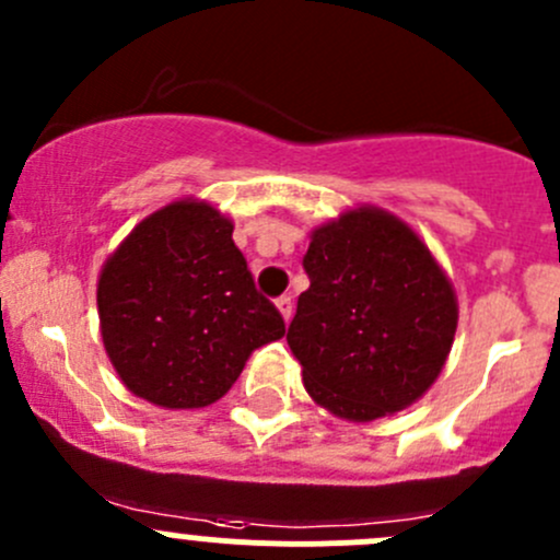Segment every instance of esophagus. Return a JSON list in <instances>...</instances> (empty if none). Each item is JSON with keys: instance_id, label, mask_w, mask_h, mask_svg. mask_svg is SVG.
Returning <instances> with one entry per match:
<instances>
[{"instance_id": "esophagus-1", "label": "esophagus", "mask_w": 560, "mask_h": 560, "mask_svg": "<svg viewBox=\"0 0 560 560\" xmlns=\"http://www.w3.org/2000/svg\"><path fill=\"white\" fill-rule=\"evenodd\" d=\"M276 308H279V314L284 316V322L292 319V298L290 295L279 298V301H276Z\"/></svg>"}]
</instances>
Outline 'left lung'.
Wrapping results in <instances>:
<instances>
[{"instance_id":"8db88e82","label":"left lung","mask_w":560,"mask_h":560,"mask_svg":"<svg viewBox=\"0 0 560 560\" xmlns=\"http://www.w3.org/2000/svg\"><path fill=\"white\" fill-rule=\"evenodd\" d=\"M287 343L303 387L332 417L371 422L420 400L457 330L450 276L395 213L358 206L312 230Z\"/></svg>"}]
</instances>
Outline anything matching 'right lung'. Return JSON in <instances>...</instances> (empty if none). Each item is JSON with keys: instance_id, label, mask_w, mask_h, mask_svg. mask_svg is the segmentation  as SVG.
Returning <instances> with one entry per match:
<instances>
[{"instance_id": "add662e5", "label": "right lung", "mask_w": 560, "mask_h": 560, "mask_svg": "<svg viewBox=\"0 0 560 560\" xmlns=\"http://www.w3.org/2000/svg\"><path fill=\"white\" fill-rule=\"evenodd\" d=\"M97 312L118 380L162 409L211 406L254 349L284 336L254 290L233 219L197 197L135 224L100 270Z\"/></svg>"}]
</instances>
